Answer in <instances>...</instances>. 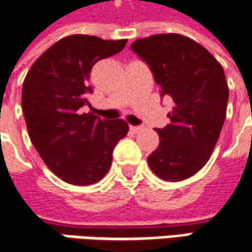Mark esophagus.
<instances>
[{"label": "esophagus", "mask_w": 252, "mask_h": 252, "mask_svg": "<svg viewBox=\"0 0 252 252\" xmlns=\"http://www.w3.org/2000/svg\"><path fill=\"white\" fill-rule=\"evenodd\" d=\"M129 129H131L132 132H139V131L142 129V126H129Z\"/></svg>", "instance_id": "34e87169"}]
</instances>
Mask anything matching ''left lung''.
<instances>
[{
  "instance_id": "left-lung-1",
  "label": "left lung",
  "mask_w": 252,
  "mask_h": 252,
  "mask_svg": "<svg viewBox=\"0 0 252 252\" xmlns=\"http://www.w3.org/2000/svg\"><path fill=\"white\" fill-rule=\"evenodd\" d=\"M131 49L149 66L160 95L173 100L170 124L157 129L159 145L148 165L163 181L188 179L207 163L224 124V70L209 50L179 33L137 39Z\"/></svg>"
}]
</instances>
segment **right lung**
<instances>
[{"label": "right lung", "instance_id": "1", "mask_svg": "<svg viewBox=\"0 0 252 252\" xmlns=\"http://www.w3.org/2000/svg\"><path fill=\"white\" fill-rule=\"evenodd\" d=\"M126 43V39L66 36L43 52L25 77L22 111L29 138L46 166L70 185L101 181L117 142L128 132L121 118L110 121L83 113L84 105L90 107L93 66L121 52Z\"/></svg>", "mask_w": 252, "mask_h": 252}]
</instances>
